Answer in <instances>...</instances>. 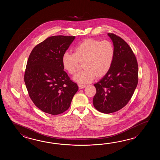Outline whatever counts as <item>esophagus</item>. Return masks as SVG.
Returning <instances> with one entry per match:
<instances>
[{"mask_svg": "<svg viewBox=\"0 0 160 160\" xmlns=\"http://www.w3.org/2000/svg\"><path fill=\"white\" fill-rule=\"evenodd\" d=\"M86 86V85H78L79 89H82V88H85Z\"/></svg>", "mask_w": 160, "mask_h": 160, "instance_id": "34e87169", "label": "esophagus"}]
</instances>
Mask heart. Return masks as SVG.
I'll list each match as a JSON object with an SVG mask.
<instances>
[{"label":"heart","instance_id":"b5f03b06","mask_svg":"<svg viewBox=\"0 0 160 160\" xmlns=\"http://www.w3.org/2000/svg\"><path fill=\"white\" fill-rule=\"evenodd\" d=\"M115 50L112 42L86 39L74 48V54L65 52L62 57L63 68L70 75H75L82 63L84 68L74 77L79 83L85 84L94 78H101L108 74L113 63Z\"/></svg>","mask_w":160,"mask_h":160}]
</instances>
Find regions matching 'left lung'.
I'll list each match as a JSON object with an SVG mask.
<instances>
[{"mask_svg":"<svg viewBox=\"0 0 160 160\" xmlns=\"http://www.w3.org/2000/svg\"><path fill=\"white\" fill-rule=\"evenodd\" d=\"M115 55L112 68L106 75L94 84L96 94L93 105L100 112H116L127 105L138 84V63L132 48L121 38L112 33Z\"/></svg>","mask_w":160,"mask_h":160,"instance_id":"1","label":"left lung"}]
</instances>
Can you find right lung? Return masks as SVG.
Listing matches in <instances>:
<instances>
[{
    "label": "right lung",
    "mask_w": 160,
    "mask_h": 160,
    "mask_svg": "<svg viewBox=\"0 0 160 160\" xmlns=\"http://www.w3.org/2000/svg\"><path fill=\"white\" fill-rule=\"evenodd\" d=\"M75 37H48L32 49L28 59L24 82L35 105L51 115L69 108L78 86L63 70L62 57Z\"/></svg>",
    "instance_id": "add662e5"
}]
</instances>
